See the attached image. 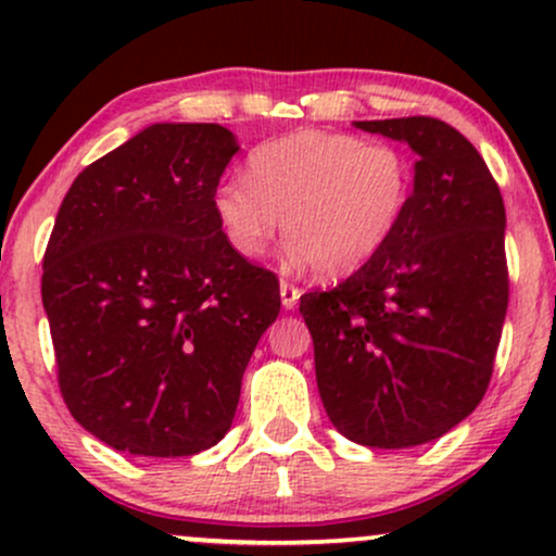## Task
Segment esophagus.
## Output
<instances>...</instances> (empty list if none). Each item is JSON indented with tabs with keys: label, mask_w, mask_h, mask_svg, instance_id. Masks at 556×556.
Returning <instances> with one entry per match:
<instances>
[{
	"label": "esophagus",
	"mask_w": 556,
	"mask_h": 556,
	"mask_svg": "<svg viewBox=\"0 0 556 556\" xmlns=\"http://www.w3.org/2000/svg\"><path fill=\"white\" fill-rule=\"evenodd\" d=\"M279 295H282L285 308L292 311L298 305L300 295H303V290H300V287H295L292 282H287V279H282V282H279Z\"/></svg>",
	"instance_id": "obj_1"
}]
</instances>
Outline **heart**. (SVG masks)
Segmentation results:
<instances>
[{
  "label": "heart",
  "instance_id": "obj_1",
  "mask_svg": "<svg viewBox=\"0 0 556 556\" xmlns=\"http://www.w3.org/2000/svg\"><path fill=\"white\" fill-rule=\"evenodd\" d=\"M413 159L389 140L298 130L248 156V180L214 188V214L235 253L258 258L282 216L295 256L340 277L368 264L397 232L413 193Z\"/></svg>",
  "mask_w": 556,
  "mask_h": 556
}]
</instances>
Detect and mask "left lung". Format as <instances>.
Returning a JSON list of instances; mask_svg holds the SVG:
<instances>
[{
    "instance_id": "8db88e82",
    "label": "left lung",
    "mask_w": 556,
    "mask_h": 556,
    "mask_svg": "<svg viewBox=\"0 0 556 556\" xmlns=\"http://www.w3.org/2000/svg\"><path fill=\"white\" fill-rule=\"evenodd\" d=\"M355 125L416 151V188L392 240L344 282L305 292L300 314L337 431L405 450L455 429L486 394L509 300L507 219L486 162L452 125Z\"/></svg>"
}]
</instances>
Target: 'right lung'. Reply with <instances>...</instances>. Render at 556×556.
Wrapping results in <instances>:
<instances>
[{
    "label": "right lung",
    "mask_w": 556,
    "mask_h": 556,
    "mask_svg": "<svg viewBox=\"0 0 556 556\" xmlns=\"http://www.w3.org/2000/svg\"><path fill=\"white\" fill-rule=\"evenodd\" d=\"M238 151L222 125H151L70 185L41 300L67 410L114 450L188 457L232 426L279 279L232 251L214 188Z\"/></svg>",
    "instance_id": "add662e5"
}]
</instances>
